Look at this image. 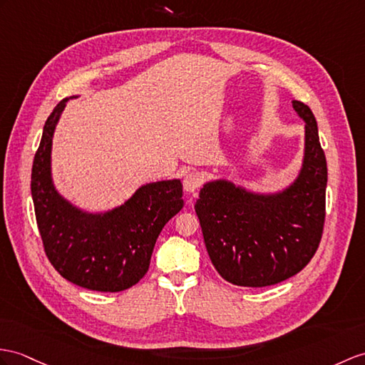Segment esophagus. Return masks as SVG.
<instances>
[{"label": "esophagus", "instance_id": "34e87169", "mask_svg": "<svg viewBox=\"0 0 365 365\" xmlns=\"http://www.w3.org/2000/svg\"><path fill=\"white\" fill-rule=\"evenodd\" d=\"M202 182V178L200 173L197 172H189L184 175V180H182V187L187 193H195L198 190V187Z\"/></svg>", "mask_w": 365, "mask_h": 365}]
</instances>
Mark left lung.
<instances>
[{
    "label": "left lung",
    "mask_w": 365,
    "mask_h": 365,
    "mask_svg": "<svg viewBox=\"0 0 365 365\" xmlns=\"http://www.w3.org/2000/svg\"><path fill=\"white\" fill-rule=\"evenodd\" d=\"M292 108L305 122L294 180L280 190L262 192L218 178L202 185L195 204L213 266L238 287H269L292 277L321 242L327 159L313 111L299 101Z\"/></svg>",
    "instance_id": "obj_1"
}]
</instances>
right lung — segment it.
I'll list each match as a JSON object with an SVG mask.
<instances>
[{
    "instance_id": "1",
    "label": "right lung",
    "mask_w": 365,
    "mask_h": 365,
    "mask_svg": "<svg viewBox=\"0 0 365 365\" xmlns=\"http://www.w3.org/2000/svg\"><path fill=\"white\" fill-rule=\"evenodd\" d=\"M52 110L34 158L31 192L44 251L61 277L103 292L144 277L163 227L184 206L180 178L145 182L111 209L91 212L61 195L52 180V139L69 99Z\"/></svg>"
}]
</instances>
